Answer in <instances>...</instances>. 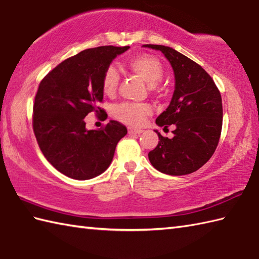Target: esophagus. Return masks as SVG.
<instances>
[{"instance_id": "esophagus-1", "label": "esophagus", "mask_w": 259, "mask_h": 259, "mask_svg": "<svg viewBox=\"0 0 259 259\" xmlns=\"http://www.w3.org/2000/svg\"><path fill=\"white\" fill-rule=\"evenodd\" d=\"M128 133L130 134V135H133V134H142L144 133V130H141V129H135V128H131V126H129L128 128Z\"/></svg>"}]
</instances>
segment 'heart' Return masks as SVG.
Wrapping results in <instances>:
<instances>
[{"label":"heart","instance_id":"b5f03b06","mask_svg":"<svg viewBox=\"0 0 259 259\" xmlns=\"http://www.w3.org/2000/svg\"><path fill=\"white\" fill-rule=\"evenodd\" d=\"M128 67L134 72L145 80L148 84L155 89L158 81L163 76V67L160 60L151 56V54H138L131 58L128 61ZM119 84V74L115 69L108 68L104 71L102 76V90L104 95L113 97L117 92ZM152 112L151 107L147 103L129 102L125 101L119 103L112 110L113 117L123 123L134 126H140L144 124L146 118Z\"/></svg>","mask_w":259,"mask_h":259}]
</instances>
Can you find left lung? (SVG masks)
I'll list each match as a JSON object with an SVG mask.
<instances>
[{
    "label": "left lung",
    "instance_id": "8db88e82",
    "mask_svg": "<svg viewBox=\"0 0 259 259\" xmlns=\"http://www.w3.org/2000/svg\"><path fill=\"white\" fill-rule=\"evenodd\" d=\"M161 51L175 72V92L169 107L156 120L159 126L176 125L174 138L156 131L159 142L148 153L158 171L170 176L195 172L213 155L223 126L222 96L199 64L172 48L146 45Z\"/></svg>",
    "mask_w": 259,
    "mask_h": 259
}]
</instances>
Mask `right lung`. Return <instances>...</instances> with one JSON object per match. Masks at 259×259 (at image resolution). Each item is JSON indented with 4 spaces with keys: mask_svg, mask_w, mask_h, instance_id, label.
Masks as SVG:
<instances>
[{
    "mask_svg": "<svg viewBox=\"0 0 259 259\" xmlns=\"http://www.w3.org/2000/svg\"><path fill=\"white\" fill-rule=\"evenodd\" d=\"M130 47L87 49L51 70L38 84L33 103V131L47 160L58 171L76 180L95 178L112 161L126 128L111 120L100 130H87L84 118L107 112L102 76L112 60Z\"/></svg>",
    "mask_w": 259,
    "mask_h": 259,
    "instance_id": "right-lung-1",
    "label": "right lung"
}]
</instances>
